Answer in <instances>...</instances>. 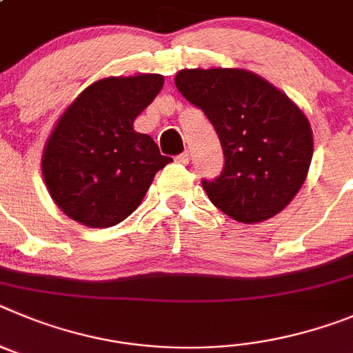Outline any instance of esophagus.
<instances>
[{
  "label": "esophagus",
  "instance_id": "esophagus-1",
  "mask_svg": "<svg viewBox=\"0 0 353 353\" xmlns=\"http://www.w3.org/2000/svg\"><path fill=\"white\" fill-rule=\"evenodd\" d=\"M176 160L179 161V163L186 165L190 161V153H188V151H184V153H181L179 157H176Z\"/></svg>",
  "mask_w": 353,
  "mask_h": 353
}]
</instances>
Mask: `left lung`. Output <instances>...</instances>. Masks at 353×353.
Wrapping results in <instances>:
<instances>
[{
    "label": "left lung",
    "instance_id": "1",
    "mask_svg": "<svg viewBox=\"0 0 353 353\" xmlns=\"http://www.w3.org/2000/svg\"><path fill=\"white\" fill-rule=\"evenodd\" d=\"M176 88L214 126L225 167L202 181L230 218L259 223L283 211L310 170L313 133L303 110L265 79L241 68L179 70Z\"/></svg>",
    "mask_w": 353,
    "mask_h": 353
}]
</instances>
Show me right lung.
Segmentation results:
<instances>
[{"mask_svg":"<svg viewBox=\"0 0 353 353\" xmlns=\"http://www.w3.org/2000/svg\"><path fill=\"white\" fill-rule=\"evenodd\" d=\"M161 88L160 74L100 79L59 117L43 149L42 174L49 195L72 220L91 228L117 225L172 161L133 130Z\"/></svg>","mask_w":353,"mask_h":353,"instance_id":"obj_1","label":"right lung"}]
</instances>
